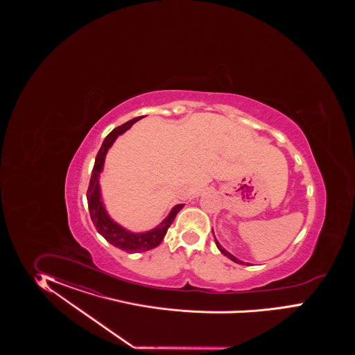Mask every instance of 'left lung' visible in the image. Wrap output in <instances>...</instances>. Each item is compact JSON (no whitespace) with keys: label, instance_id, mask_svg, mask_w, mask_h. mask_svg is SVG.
<instances>
[{"label":"left lung","instance_id":"8db88e82","mask_svg":"<svg viewBox=\"0 0 355 355\" xmlns=\"http://www.w3.org/2000/svg\"><path fill=\"white\" fill-rule=\"evenodd\" d=\"M216 245H217V248H218V250H220V251H221V252H223V254H224V255H226V257H227V258L232 259V260H233V261H236V263H238V264H243V261H241V260H238V259H236V257H233V255H232V254H230V252H227V251H226L225 248H223V246H221V245H220V243H218V242H217V239H216Z\"/></svg>","mask_w":355,"mask_h":355}]
</instances>
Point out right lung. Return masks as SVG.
Masks as SVG:
<instances>
[{
  "label": "right lung",
  "mask_w": 355,
  "mask_h": 355,
  "mask_svg": "<svg viewBox=\"0 0 355 355\" xmlns=\"http://www.w3.org/2000/svg\"><path fill=\"white\" fill-rule=\"evenodd\" d=\"M143 117H137L131 119L129 122L121 125L119 128L113 130L110 134H107V138L103 141L101 148L97 152L96 160L91 174V180L88 184L87 190V202H88V209H89V216L96 227L97 232L107 239L110 245L114 248H119L122 251H126L129 254L134 252H144L152 248H157L162 243L164 236L166 234L169 226L172 225L174 218L177 214L183 208V205H177L172 209L169 216L162 221L160 225L150 232L146 233H131L122 226L116 224L109 216L101 202V195H100V187H98V174L103 171V165L105 160L109 147L113 144L116 138L125 132L126 130L131 128L132 123L139 121Z\"/></svg>",
  "instance_id": "add662e5"
}]
</instances>
